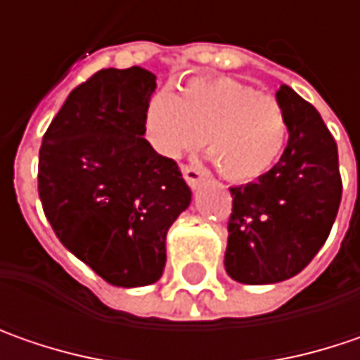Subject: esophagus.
<instances>
[{"instance_id":"esophagus-1","label":"esophagus","mask_w":360,"mask_h":360,"mask_svg":"<svg viewBox=\"0 0 360 360\" xmlns=\"http://www.w3.org/2000/svg\"><path fill=\"white\" fill-rule=\"evenodd\" d=\"M183 177L189 183V187L195 189L197 185L203 181V177H205V169L203 167H197V165H185L183 167Z\"/></svg>"}]
</instances>
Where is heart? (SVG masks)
<instances>
[{
  "instance_id": "heart-1",
  "label": "heart",
  "mask_w": 360,
  "mask_h": 360,
  "mask_svg": "<svg viewBox=\"0 0 360 360\" xmlns=\"http://www.w3.org/2000/svg\"><path fill=\"white\" fill-rule=\"evenodd\" d=\"M286 108L272 96L231 78H195L181 96L153 94L145 106L143 134L165 159L205 145L219 173L229 181L266 175L286 147Z\"/></svg>"
}]
</instances>
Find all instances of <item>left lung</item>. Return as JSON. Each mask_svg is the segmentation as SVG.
Returning a JSON list of instances; mask_svg holds the SVG:
<instances>
[{
    "label": "left lung",
    "instance_id": "8db88e82",
    "mask_svg": "<svg viewBox=\"0 0 360 360\" xmlns=\"http://www.w3.org/2000/svg\"><path fill=\"white\" fill-rule=\"evenodd\" d=\"M288 145L258 181L231 187L226 272L242 284H276L302 272L335 224L342 181L338 150L319 110L282 84Z\"/></svg>",
    "mask_w": 360,
    "mask_h": 360
}]
</instances>
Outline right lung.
I'll use <instances>...</instances> for the list:
<instances>
[{"instance_id":"add662e5","label":"right lung","mask_w":360,"mask_h":360,"mask_svg":"<svg viewBox=\"0 0 360 360\" xmlns=\"http://www.w3.org/2000/svg\"><path fill=\"white\" fill-rule=\"evenodd\" d=\"M157 76L106 68L76 86L41 139L38 193L66 250L112 286L163 276L165 240L191 203L173 159L143 139Z\"/></svg>"}]
</instances>
